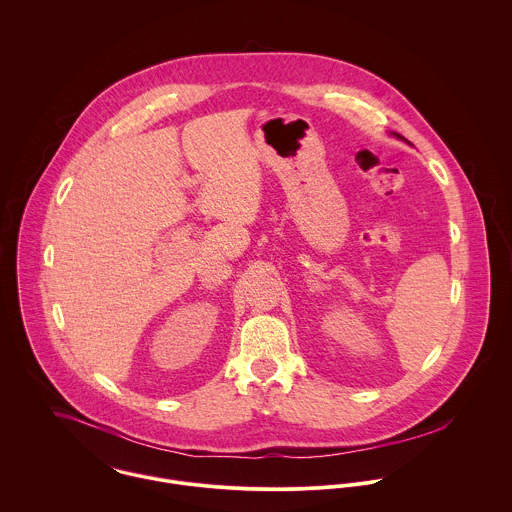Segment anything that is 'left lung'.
Segmentation results:
<instances>
[{"label":"left lung","instance_id":"1","mask_svg":"<svg viewBox=\"0 0 512 512\" xmlns=\"http://www.w3.org/2000/svg\"><path fill=\"white\" fill-rule=\"evenodd\" d=\"M394 136H396V138H400V140H404V138H402V136H398V134H394ZM404 142H406V140H404Z\"/></svg>","mask_w":512,"mask_h":512}]
</instances>
